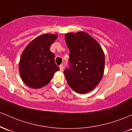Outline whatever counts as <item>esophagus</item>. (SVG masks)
<instances>
[{"label":"esophagus","instance_id":"esophagus-1","mask_svg":"<svg viewBox=\"0 0 132 132\" xmlns=\"http://www.w3.org/2000/svg\"><path fill=\"white\" fill-rule=\"evenodd\" d=\"M59 67H60V71L63 70V64L60 65L59 66Z\"/></svg>","mask_w":132,"mask_h":132}]
</instances>
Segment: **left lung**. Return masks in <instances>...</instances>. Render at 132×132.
<instances>
[{"instance_id": "obj_1", "label": "left lung", "mask_w": 132, "mask_h": 132, "mask_svg": "<svg viewBox=\"0 0 132 132\" xmlns=\"http://www.w3.org/2000/svg\"><path fill=\"white\" fill-rule=\"evenodd\" d=\"M65 39L70 50L69 66L63 71L68 84L77 93L89 92L103 77V50L98 43L85 32L66 34Z\"/></svg>"}]
</instances>
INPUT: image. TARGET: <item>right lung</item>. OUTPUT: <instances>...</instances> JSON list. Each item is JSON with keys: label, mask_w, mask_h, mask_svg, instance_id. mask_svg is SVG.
<instances>
[{"label": "right lung", "mask_w": 132, "mask_h": 132, "mask_svg": "<svg viewBox=\"0 0 132 132\" xmlns=\"http://www.w3.org/2000/svg\"><path fill=\"white\" fill-rule=\"evenodd\" d=\"M57 35L43 34L31 42L22 53L19 72L29 87L38 88L47 85L60 68L55 62V55L50 47Z\"/></svg>", "instance_id": "obj_1"}]
</instances>
